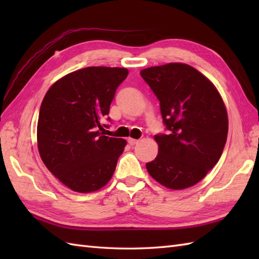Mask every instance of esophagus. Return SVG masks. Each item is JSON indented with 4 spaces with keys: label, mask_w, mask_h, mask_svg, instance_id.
<instances>
[{
    "label": "esophagus",
    "mask_w": 259,
    "mask_h": 259,
    "mask_svg": "<svg viewBox=\"0 0 259 259\" xmlns=\"http://www.w3.org/2000/svg\"><path fill=\"white\" fill-rule=\"evenodd\" d=\"M139 142V140H137V139H133V138H128V144L130 145V146H135V145H137Z\"/></svg>",
    "instance_id": "1"
}]
</instances>
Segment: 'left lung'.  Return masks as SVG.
Instances as JSON below:
<instances>
[{
    "mask_svg": "<svg viewBox=\"0 0 259 259\" xmlns=\"http://www.w3.org/2000/svg\"><path fill=\"white\" fill-rule=\"evenodd\" d=\"M160 101L167 134L155 136L159 150L148 172L169 189L196 185L221 158L228 134L227 110L216 88L195 68L168 63L140 71Z\"/></svg>",
    "mask_w": 259,
    "mask_h": 259,
    "instance_id": "left-lung-1",
    "label": "left lung"
}]
</instances>
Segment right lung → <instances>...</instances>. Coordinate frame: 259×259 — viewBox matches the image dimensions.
<instances>
[{
    "mask_svg": "<svg viewBox=\"0 0 259 259\" xmlns=\"http://www.w3.org/2000/svg\"><path fill=\"white\" fill-rule=\"evenodd\" d=\"M129 71L89 67L64 75L48 90L37 121V149L53 176L76 192L106 186L126 141L103 136L117 88ZM110 121V118L108 117Z\"/></svg>",
    "mask_w": 259,
    "mask_h": 259,
    "instance_id": "add662e5",
    "label": "right lung"
}]
</instances>
